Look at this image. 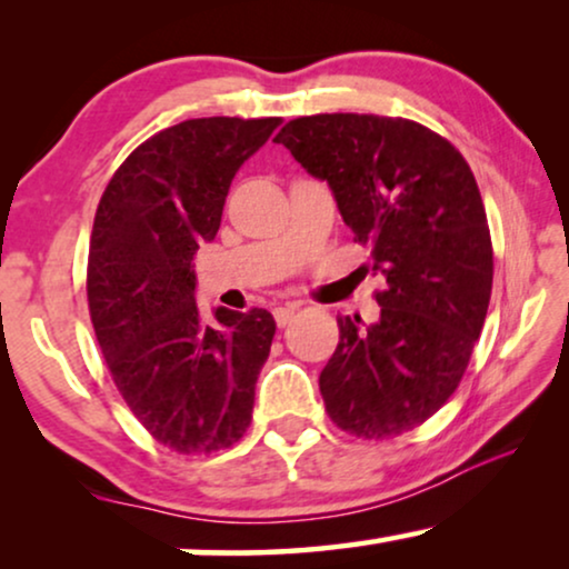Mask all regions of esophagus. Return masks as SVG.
Here are the masks:
<instances>
[{
  "mask_svg": "<svg viewBox=\"0 0 569 569\" xmlns=\"http://www.w3.org/2000/svg\"><path fill=\"white\" fill-rule=\"evenodd\" d=\"M295 313H298V308L295 306H282V308H274V321L277 326H287L295 318Z\"/></svg>",
  "mask_w": 569,
  "mask_h": 569,
  "instance_id": "1",
  "label": "esophagus"
}]
</instances>
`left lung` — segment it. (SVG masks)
<instances>
[{
    "label": "left lung",
    "mask_w": 569,
    "mask_h": 569,
    "mask_svg": "<svg viewBox=\"0 0 569 569\" xmlns=\"http://www.w3.org/2000/svg\"><path fill=\"white\" fill-rule=\"evenodd\" d=\"M274 142L329 183L386 279L376 323L337 318V352L318 378L326 411L365 440L415 430L461 383L492 295V238L469 162L422 123L372 113L302 116Z\"/></svg>",
    "instance_id": "1"
}]
</instances>
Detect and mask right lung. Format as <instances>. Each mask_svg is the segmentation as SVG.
Returning <instances> with one entry per match:
<instances>
[{"label": "right lung", "mask_w": 569, "mask_h": 569, "mask_svg": "<svg viewBox=\"0 0 569 569\" xmlns=\"http://www.w3.org/2000/svg\"><path fill=\"white\" fill-rule=\"evenodd\" d=\"M282 119H189L147 139L100 197L88 256L92 329L113 383L162 446L230 448L251 425L277 323L197 308L193 256L220 230L238 168Z\"/></svg>", "instance_id": "right-lung-1"}]
</instances>
